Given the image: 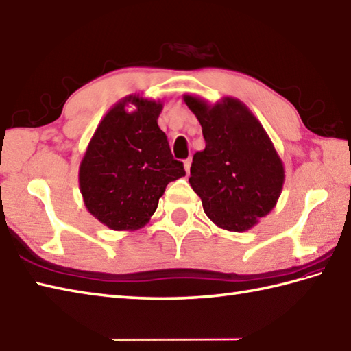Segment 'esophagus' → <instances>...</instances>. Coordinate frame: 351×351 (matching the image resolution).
<instances>
[{"label": "esophagus", "mask_w": 351, "mask_h": 351, "mask_svg": "<svg viewBox=\"0 0 351 351\" xmlns=\"http://www.w3.org/2000/svg\"><path fill=\"white\" fill-rule=\"evenodd\" d=\"M191 163H192V159H186V160L183 162L184 171H186V174H188V176H189V171H191Z\"/></svg>", "instance_id": "esophagus-1"}]
</instances>
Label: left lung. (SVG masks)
Returning a JSON list of instances; mask_svg holds the SVG:
<instances>
[{
	"label": "left lung",
	"instance_id": "1",
	"mask_svg": "<svg viewBox=\"0 0 351 351\" xmlns=\"http://www.w3.org/2000/svg\"><path fill=\"white\" fill-rule=\"evenodd\" d=\"M203 128L206 148L194 154L189 183L213 224L245 232L274 209L285 168L265 128L238 98L209 104L183 95Z\"/></svg>",
	"mask_w": 351,
	"mask_h": 351
}]
</instances>
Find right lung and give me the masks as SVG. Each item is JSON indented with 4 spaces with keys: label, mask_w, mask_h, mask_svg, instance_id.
Wrapping results in <instances>:
<instances>
[{
    "label": "right lung",
    "mask_w": 351,
    "mask_h": 351,
    "mask_svg": "<svg viewBox=\"0 0 351 351\" xmlns=\"http://www.w3.org/2000/svg\"><path fill=\"white\" fill-rule=\"evenodd\" d=\"M132 104L135 109L127 111ZM162 101L128 95L106 113L78 169L86 209L112 230H138L159 204L169 182L183 177L157 124Z\"/></svg>",
    "instance_id": "right-lung-1"
}]
</instances>
